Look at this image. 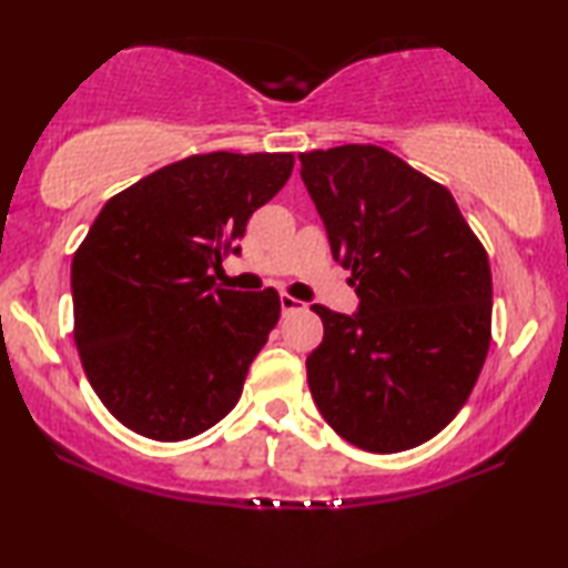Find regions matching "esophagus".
<instances>
[{
	"label": "esophagus",
	"instance_id": "34e87169",
	"mask_svg": "<svg viewBox=\"0 0 568 568\" xmlns=\"http://www.w3.org/2000/svg\"><path fill=\"white\" fill-rule=\"evenodd\" d=\"M300 310H305V302L294 300V297H292V294H282V313H284V315L300 313Z\"/></svg>",
	"mask_w": 568,
	"mask_h": 568
}]
</instances>
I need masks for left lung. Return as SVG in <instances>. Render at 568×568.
<instances>
[{
	"instance_id": "8db88e82",
	"label": "left lung",
	"mask_w": 568,
	"mask_h": 568,
	"mask_svg": "<svg viewBox=\"0 0 568 568\" xmlns=\"http://www.w3.org/2000/svg\"><path fill=\"white\" fill-rule=\"evenodd\" d=\"M302 181L359 313L323 305L307 385L333 432L403 453L465 406L491 344V266L453 193L375 144L302 152Z\"/></svg>"
}]
</instances>
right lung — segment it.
I'll list each match as a JSON object with an SVG mask.
<instances>
[{"label": "right lung", "instance_id": "1", "mask_svg": "<svg viewBox=\"0 0 568 568\" xmlns=\"http://www.w3.org/2000/svg\"><path fill=\"white\" fill-rule=\"evenodd\" d=\"M292 168V152L191 154L115 193L92 222L72 261L74 344L126 429L181 442L235 408L282 300L271 286H216L212 268Z\"/></svg>", "mask_w": 568, "mask_h": 568}]
</instances>
